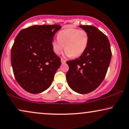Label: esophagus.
I'll return each mask as SVG.
<instances>
[{"instance_id":"1","label":"esophagus","mask_w":129,"mask_h":129,"mask_svg":"<svg viewBox=\"0 0 129 129\" xmlns=\"http://www.w3.org/2000/svg\"><path fill=\"white\" fill-rule=\"evenodd\" d=\"M61 63H62V64H64V63H66V60H64V59H63V58H61Z\"/></svg>"}]
</instances>
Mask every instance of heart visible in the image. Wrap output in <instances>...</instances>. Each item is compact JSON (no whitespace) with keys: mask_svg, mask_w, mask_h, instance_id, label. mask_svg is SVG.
Segmentation results:
<instances>
[{"mask_svg":"<svg viewBox=\"0 0 129 129\" xmlns=\"http://www.w3.org/2000/svg\"><path fill=\"white\" fill-rule=\"evenodd\" d=\"M89 43V35L85 30L68 28L58 33L57 38L51 42L53 51L58 54L64 48L65 56L78 57L86 50Z\"/></svg>","mask_w":129,"mask_h":129,"instance_id":"obj_1","label":"heart"}]
</instances>
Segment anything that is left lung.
<instances>
[{
    "mask_svg": "<svg viewBox=\"0 0 129 129\" xmlns=\"http://www.w3.org/2000/svg\"><path fill=\"white\" fill-rule=\"evenodd\" d=\"M89 35L86 49L79 57L67 61L69 86L73 91L85 94L94 91L104 79L111 58L107 37L94 26L79 25Z\"/></svg>",
    "mask_w": 129,
    "mask_h": 129,
    "instance_id": "obj_1",
    "label": "left lung"
}]
</instances>
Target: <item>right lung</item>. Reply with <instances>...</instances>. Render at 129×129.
<instances>
[{
  "label": "right lung",
  "mask_w": 129,
  "mask_h": 129,
  "mask_svg": "<svg viewBox=\"0 0 129 129\" xmlns=\"http://www.w3.org/2000/svg\"><path fill=\"white\" fill-rule=\"evenodd\" d=\"M59 25H33L22 29L11 49V63L15 78L26 91L38 93L48 89L61 65L53 51L55 33Z\"/></svg>",
  "instance_id": "obj_1"
}]
</instances>
